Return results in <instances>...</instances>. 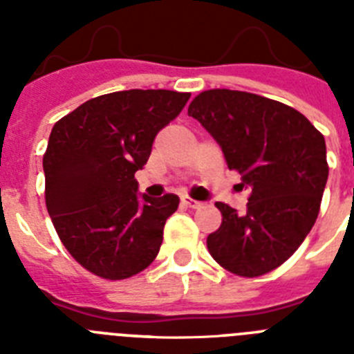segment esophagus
I'll use <instances>...</instances> for the list:
<instances>
[{
    "instance_id": "esophagus-1",
    "label": "esophagus",
    "mask_w": 354,
    "mask_h": 354,
    "mask_svg": "<svg viewBox=\"0 0 354 354\" xmlns=\"http://www.w3.org/2000/svg\"><path fill=\"white\" fill-rule=\"evenodd\" d=\"M180 204L186 205V207L189 209H200V207H204V202H198V200H193L189 198V196H180Z\"/></svg>"
}]
</instances>
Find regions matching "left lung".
<instances>
[{
  "instance_id": "8db88e82",
  "label": "left lung",
  "mask_w": 354,
  "mask_h": 354,
  "mask_svg": "<svg viewBox=\"0 0 354 354\" xmlns=\"http://www.w3.org/2000/svg\"><path fill=\"white\" fill-rule=\"evenodd\" d=\"M187 115L220 143L228 170L250 192L241 214L216 202L221 225L207 236L209 253L239 277L277 270L317 220L328 180L324 136L290 106L239 90H205Z\"/></svg>"
}]
</instances>
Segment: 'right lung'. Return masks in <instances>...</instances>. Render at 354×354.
<instances>
[{"instance_id":"add662e5","label":"right lung","mask_w":354,"mask_h":354,"mask_svg":"<svg viewBox=\"0 0 354 354\" xmlns=\"http://www.w3.org/2000/svg\"><path fill=\"white\" fill-rule=\"evenodd\" d=\"M189 95L104 93L53 127L42 159L46 207L67 252L95 277H134L158 255L179 196L138 198L134 174L149 159L156 134L183 111Z\"/></svg>"}]
</instances>
